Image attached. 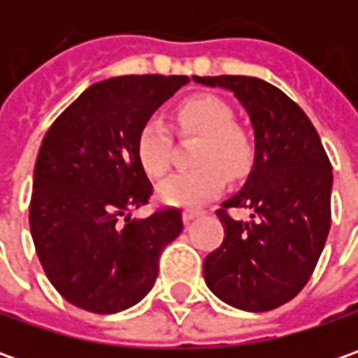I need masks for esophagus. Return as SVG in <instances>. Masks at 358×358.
<instances>
[{
	"instance_id": "34e87169",
	"label": "esophagus",
	"mask_w": 358,
	"mask_h": 358,
	"mask_svg": "<svg viewBox=\"0 0 358 358\" xmlns=\"http://www.w3.org/2000/svg\"><path fill=\"white\" fill-rule=\"evenodd\" d=\"M201 215H203L201 209H185V211H183V221H185V223H191L193 219H197Z\"/></svg>"
}]
</instances>
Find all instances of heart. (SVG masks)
I'll list each match as a JSON object with an SVG mask.
<instances>
[{
    "label": "heart",
    "mask_w": 358,
    "mask_h": 358,
    "mask_svg": "<svg viewBox=\"0 0 358 358\" xmlns=\"http://www.w3.org/2000/svg\"><path fill=\"white\" fill-rule=\"evenodd\" d=\"M177 125L201 135L195 151L199 167L173 173L157 187V197L169 207H199L217 197L229 177L249 167L251 143L245 131L233 125V109L213 95H195L177 107ZM137 157L147 175L161 177L171 163V133L157 115L149 117L137 135Z\"/></svg>",
    "instance_id": "1"
}]
</instances>
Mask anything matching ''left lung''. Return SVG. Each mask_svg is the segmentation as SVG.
<instances>
[{
	"mask_svg": "<svg viewBox=\"0 0 358 358\" xmlns=\"http://www.w3.org/2000/svg\"><path fill=\"white\" fill-rule=\"evenodd\" d=\"M195 81L231 91L255 131L251 173L217 211L225 239L203 261L205 282L235 309H277L299 295L323 253L331 229V161L305 111L275 85L247 76ZM233 206L249 208L252 221L235 222L227 213Z\"/></svg>",
	"mask_w": 358,
	"mask_h": 358,
	"instance_id": "obj_1",
	"label": "left lung"
}]
</instances>
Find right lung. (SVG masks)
Masks as SVG:
<instances>
[{
    "label": "right lung",
    "mask_w": 358,
    "mask_h": 358,
    "mask_svg": "<svg viewBox=\"0 0 358 358\" xmlns=\"http://www.w3.org/2000/svg\"><path fill=\"white\" fill-rule=\"evenodd\" d=\"M187 76H121L91 85L45 133L34 169L29 229L57 293L79 309L113 315L155 285L159 255L183 231L179 209L131 219L153 187L137 135Z\"/></svg>",
    "instance_id": "right-lung-1"
}]
</instances>
